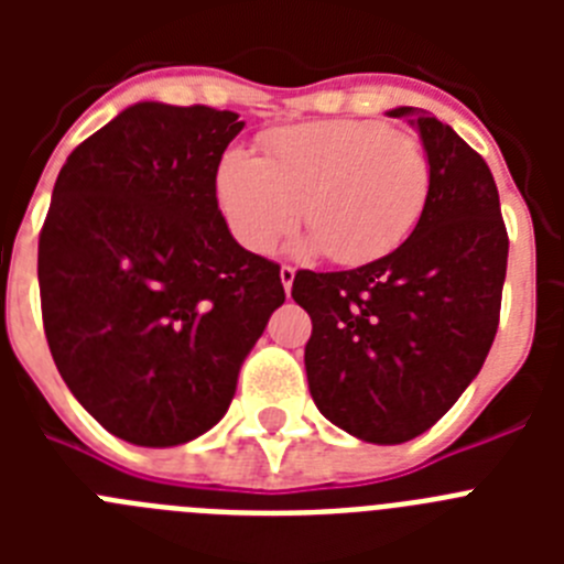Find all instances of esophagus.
Returning <instances> with one entry per match:
<instances>
[{"label": "esophagus", "mask_w": 564, "mask_h": 564, "mask_svg": "<svg viewBox=\"0 0 564 564\" xmlns=\"http://www.w3.org/2000/svg\"><path fill=\"white\" fill-rule=\"evenodd\" d=\"M293 276H296V268H291V265L279 268V279H282V288H285V293H291Z\"/></svg>", "instance_id": "1"}]
</instances>
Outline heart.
I'll list each match as a JSON object with an SVG mask.
<instances>
[{"label": "heart", "mask_w": 564, "mask_h": 564, "mask_svg": "<svg viewBox=\"0 0 564 564\" xmlns=\"http://www.w3.org/2000/svg\"><path fill=\"white\" fill-rule=\"evenodd\" d=\"M430 186L417 134L352 118L276 129L265 138V161L228 149L214 181L239 246L271 253L302 217L313 246L338 265L395 251L421 220Z\"/></svg>", "instance_id": "obj_1"}]
</instances>
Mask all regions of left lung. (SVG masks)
<instances>
[{
	"instance_id": "8db88e82",
	"label": "left lung",
	"mask_w": 564,
	"mask_h": 564,
	"mask_svg": "<svg viewBox=\"0 0 564 564\" xmlns=\"http://www.w3.org/2000/svg\"><path fill=\"white\" fill-rule=\"evenodd\" d=\"M430 154V200L410 239L352 271L293 276L313 322L305 370L318 412L358 441H412L455 406L486 361L508 234L491 169L449 123L398 107Z\"/></svg>"
}]
</instances>
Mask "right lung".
Listing matches in <instances>:
<instances>
[{
  "mask_svg": "<svg viewBox=\"0 0 564 564\" xmlns=\"http://www.w3.org/2000/svg\"><path fill=\"white\" fill-rule=\"evenodd\" d=\"M246 121L141 101L78 143L39 237L44 336L84 410L134 446H177L228 412L239 367L285 302L279 265L217 206Z\"/></svg>",
  "mask_w": 564,
  "mask_h": 564,
  "instance_id": "obj_1",
  "label": "right lung"
}]
</instances>
